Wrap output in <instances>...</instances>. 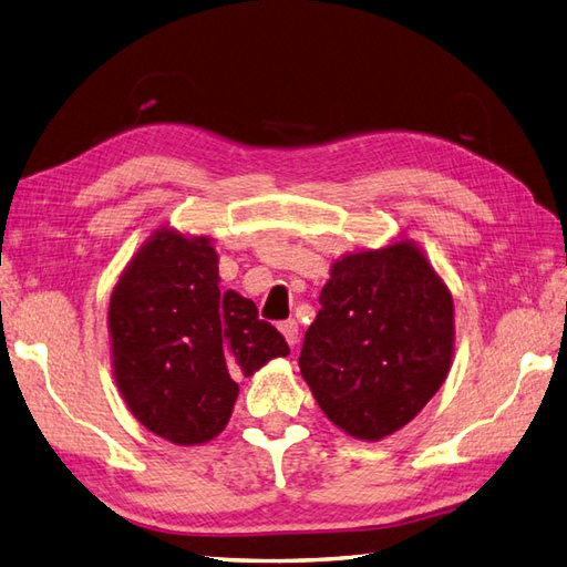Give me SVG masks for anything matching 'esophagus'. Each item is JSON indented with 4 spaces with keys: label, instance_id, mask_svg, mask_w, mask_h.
Returning a JSON list of instances; mask_svg holds the SVG:
<instances>
[{
    "label": "esophagus",
    "instance_id": "obj_1",
    "mask_svg": "<svg viewBox=\"0 0 567 567\" xmlns=\"http://www.w3.org/2000/svg\"><path fill=\"white\" fill-rule=\"evenodd\" d=\"M280 332L285 336L289 347H297V342H299V323L295 321V318H289V321H282L280 323Z\"/></svg>",
    "mask_w": 567,
    "mask_h": 567
}]
</instances>
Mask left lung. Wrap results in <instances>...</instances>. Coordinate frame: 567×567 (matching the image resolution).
Instances as JSON below:
<instances>
[{"label":"left lung","instance_id":"8db88e82","mask_svg":"<svg viewBox=\"0 0 567 567\" xmlns=\"http://www.w3.org/2000/svg\"><path fill=\"white\" fill-rule=\"evenodd\" d=\"M453 352V295L419 244L398 237L330 266L299 369L330 422L373 443L426 408Z\"/></svg>","mask_w":567,"mask_h":567}]
</instances>
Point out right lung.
<instances>
[{"label":"right lung","instance_id":"1","mask_svg":"<svg viewBox=\"0 0 567 567\" xmlns=\"http://www.w3.org/2000/svg\"><path fill=\"white\" fill-rule=\"evenodd\" d=\"M107 330L128 412L174 445H203L223 433L239 375L289 354L251 299L220 289L213 239L172 225L155 229L122 270Z\"/></svg>","mask_w":567,"mask_h":567}]
</instances>
